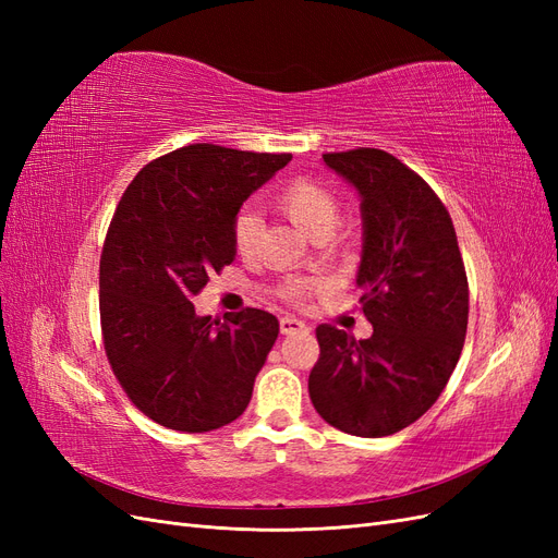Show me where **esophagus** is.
Listing matches in <instances>:
<instances>
[{
  "mask_svg": "<svg viewBox=\"0 0 558 558\" xmlns=\"http://www.w3.org/2000/svg\"><path fill=\"white\" fill-rule=\"evenodd\" d=\"M279 328H281L283 335H293V332H300V330H307L305 320H300V318H295V316H283V318L279 320Z\"/></svg>",
  "mask_w": 558,
  "mask_h": 558,
  "instance_id": "1",
  "label": "esophagus"
}]
</instances>
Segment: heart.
I'll return each instance as SVG.
<instances>
[{"mask_svg":"<svg viewBox=\"0 0 558 558\" xmlns=\"http://www.w3.org/2000/svg\"><path fill=\"white\" fill-rule=\"evenodd\" d=\"M275 205L295 228H300L314 242H324L335 230L337 218H340V199H337L335 193L328 191L326 185L310 179H295L291 183H286L275 195ZM260 232L263 221L258 211L242 209L238 218H234L232 242L234 251H238L244 260H251L258 253ZM307 283L291 281L286 286V298L300 300L302 295H307Z\"/></svg>","mask_w":558,"mask_h":558,"instance_id":"heart-1","label":"heart"}]
</instances>
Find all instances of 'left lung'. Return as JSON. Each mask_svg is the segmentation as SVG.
Returning a JSON list of instances; mask_svg holds the SVG:
<instances>
[{"instance_id": "1", "label": "left lung", "mask_w": 558, "mask_h": 558, "mask_svg": "<svg viewBox=\"0 0 558 558\" xmlns=\"http://www.w3.org/2000/svg\"><path fill=\"white\" fill-rule=\"evenodd\" d=\"M361 195L356 286L373 337L318 326L314 410L359 437L408 428L440 398L468 330V277L447 207L408 165L379 148L324 154Z\"/></svg>"}]
</instances>
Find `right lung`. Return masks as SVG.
Masks as SVG:
<instances>
[{"label": "right lung", "mask_w": 558, "mask_h": 558, "mask_svg": "<svg viewBox=\"0 0 558 558\" xmlns=\"http://www.w3.org/2000/svg\"><path fill=\"white\" fill-rule=\"evenodd\" d=\"M289 154L214 144L172 150L132 179L99 258V318L116 379L156 424L216 430L238 418L279 335L263 310L197 316L193 298L238 256L244 199Z\"/></svg>", "instance_id": "right-lung-1"}]
</instances>
